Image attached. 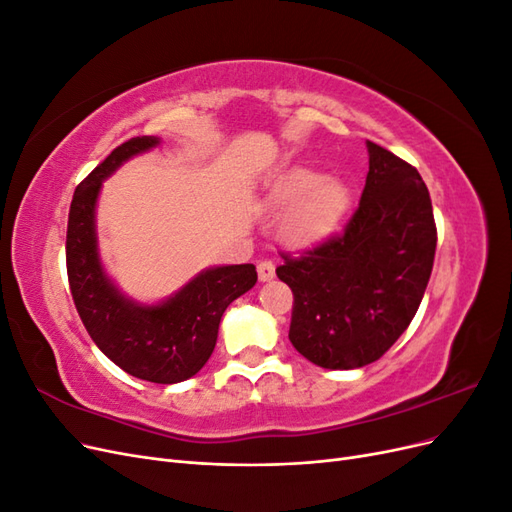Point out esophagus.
Instances as JSON below:
<instances>
[{
    "label": "esophagus",
    "mask_w": 512,
    "mask_h": 512,
    "mask_svg": "<svg viewBox=\"0 0 512 512\" xmlns=\"http://www.w3.org/2000/svg\"><path fill=\"white\" fill-rule=\"evenodd\" d=\"M258 277H260V282H269V280H273L275 277V265L271 260H260L258 262Z\"/></svg>",
    "instance_id": "esophagus-1"
}]
</instances>
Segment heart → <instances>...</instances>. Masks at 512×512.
<instances>
[{"label": "heart", "mask_w": 512, "mask_h": 512, "mask_svg": "<svg viewBox=\"0 0 512 512\" xmlns=\"http://www.w3.org/2000/svg\"><path fill=\"white\" fill-rule=\"evenodd\" d=\"M350 203L346 185L309 168H294L275 185L271 207L290 212L282 220V237L292 245H314L342 222Z\"/></svg>", "instance_id": "heart-1"}]
</instances>
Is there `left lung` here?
Returning <instances> with one entry per match:
<instances>
[{
	"mask_svg": "<svg viewBox=\"0 0 512 512\" xmlns=\"http://www.w3.org/2000/svg\"><path fill=\"white\" fill-rule=\"evenodd\" d=\"M361 203L342 232L299 256L282 252L292 290L288 337L307 361L354 369L378 361L423 301L438 230L418 170L367 141Z\"/></svg>",
	"mask_w": 512,
	"mask_h": 512,
	"instance_id": "obj_1",
	"label": "left lung"
}]
</instances>
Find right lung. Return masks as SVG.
<instances>
[{
	"mask_svg": "<svg viewBox=\"0 0 512 512\" xmlns=\"http://www.w3.org/2000/svg\"><path fill=\"white\" fill-rule=\"evenodd\" d=\"M158 143L156 136L130 138L76 185L68 213L66 269L76 312L108 359L134 378L175 384L209 361L222 314L256 284L258 275L254 265L215 267L194 277L173 299L151 307L128 301L104 275L94 224L102 179Z\"/></svg>",
	"mask_w": 512,
	"mask_h": 512,
	"instance_id": "obj_1",
	"label": "right lung"
}]
</instances>
